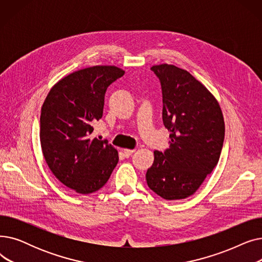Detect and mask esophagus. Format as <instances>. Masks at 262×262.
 I'll list each match as a JSON object with an SVG mask.
<instances>
[{
  "mask_svg": "<svg viewBox=\"0 0 262 262\" xmlns=\"http://www.w3.org/2000/svg\"><path fill=\"white\" fill-rule=\"evenodd\" d=\"M136 150V148H133V149H130V148H124L123 149V153H124V155H125L126 157H128V156H130Z\"/></svg>",
  "mask_w": 262,
  "mask_h": 262,
  "instance_id": "obj_1",
  "label": "esophagus"
}]
</instances>
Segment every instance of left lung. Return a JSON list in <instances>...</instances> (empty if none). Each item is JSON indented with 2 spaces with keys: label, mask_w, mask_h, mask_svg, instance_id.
<instances>
[{
  "label": "left lung",
  "mask_w": 262,
  "mask_h": 262,
  "mask_svg": "<svg viewBox=\"0 0 262 262\" xmlns=\"http://www.w3.org/2000/svg\"><path fill=\"white\" fill-rule=\"evenodd\" d=\"M162 90V120L170 147L154 152L147 186L164 200H183L200 188L217 164L225 123L213 94L184 69L162 63L150 68Z\"/></svg>",
  "instance_id": "left-lung-1"
}]
</instances>
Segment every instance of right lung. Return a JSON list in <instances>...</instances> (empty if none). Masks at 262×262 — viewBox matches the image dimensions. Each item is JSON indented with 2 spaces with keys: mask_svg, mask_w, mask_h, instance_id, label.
Masks as SVG:
<instances>
[{
  "mask_svg": "<svg viewBox=\"0 0 262 262\" xmlns=\"http://www.w3.org/2000/svg\"><path fill=\"white\" fill-rule=\"evenodd\" d=\"M123 74L116 66L81 69L58 80L41 108L45 159L55 177L79 194L101 189L119 161L112 144L90 135L103 116L107 87Z\"/></svg>",
  "mask_w": 262,
  "mask_h": 262,
  "instance_id": "obj_1",
  "label": "right lung"
}]
</instances>
